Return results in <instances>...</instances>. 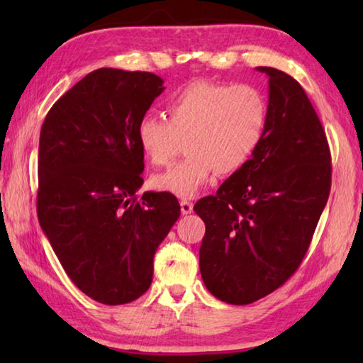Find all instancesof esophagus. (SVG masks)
<instances>
[{"mask_svg": "<svg viewBox=\"0 0 363 363\" xmlns=\"http://www.w3.org/2000/svg\"><path fill=\"white\" fill-rule=\"evenodd\" d=\"M192 210H194V203H192V201L182 199V200H181V211H182V214L192 213Z\"/></svg>", "mask_w": 363, "mask_h": 363, "instance_id": "obj_1", "label": "esophagus"}]
</instances>
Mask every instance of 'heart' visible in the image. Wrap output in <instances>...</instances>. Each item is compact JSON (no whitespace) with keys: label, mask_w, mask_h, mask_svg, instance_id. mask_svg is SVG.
I'll list each match as a JSON object with an SVG mask.
<instances>
[{"label":"heart","mask_w":363,"mask_h":363,"mask_svg":"<svg viewBox=\"0 0 363 363\" xmlns=\"http://www.w3.org/2000/svg\"><path fill=\"white\" fill-rule=\"evenodd\" d=\"M267 123V99L255 86L194 82L168 101L167 118H140L136 138L155 167L169 164L186 140L187 158L153 176L152 186L192 196L216 171L230 176L247 167L262 144Z\"/></svg>","instance_id":"b5f03b06"}]
</instances>
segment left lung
Masks as SVG:
<instances>
[{"label":"left lung","instance_id":"obj_1","mask_svg":"<svg viewBox=\"0 0 363 363\" xmlns=\"http://www.w3.org/2000/svg\"><path fill=\"white\" fill-rule=\"evenodd\" d=\"M269 77V123L251 162L194 211L206 232L200 272L213 296L242 306L267 296L296 272L331 187L327 136L301 84Z\"/></svg>","mask_w":363,"mask_h":363}]
</instances>
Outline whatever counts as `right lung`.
<instances>
[{"label":"right lung","instance_id":"obj_1","mask_svg":"<svg viewBox=\"0 0 363 363\" xmlns=\"http://www.w3.org/2000/svg\"><path fill=\"white\" fill-rule=\"evenodd\" d=\"M163 79L97 69L60 97L43 121L36 213L79 290L118 306L149 290L153 256L181 216L173 194L144 192L136 130Z\"/></svg>","mask_w":363,"mask_h":363}]
</instances>
